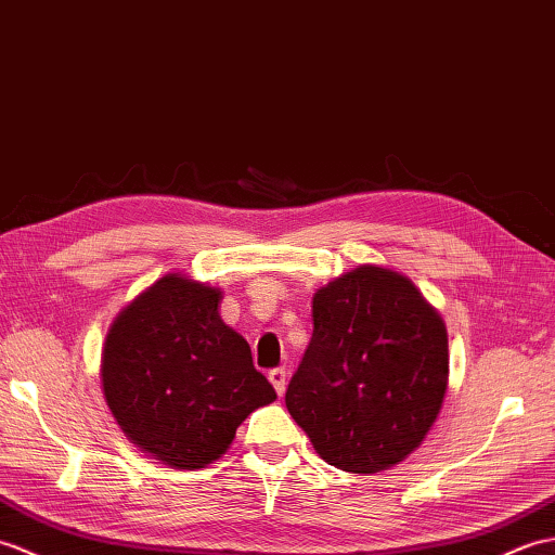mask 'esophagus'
I'll return each mask as SVG.
<instances>
[{
    "mask_svg": "<svg viewBox=\"0 0 555 555\" xmlns=\"http://www.w3.org/2000/svg\"><path fill=\"white\" fill-rule=\"evenodd\" d=\"M268 379H270V385L275 387L278 397H282V393H285V387H287V373L282 371V367H275V371L268 373Z\"/></svg>",
    "mask_w": 555,
    "mask_h": 555,
    "instance_id": "obj_1",
    "label": "esophagus"
}]
</instances>
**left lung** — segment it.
Here are the masks:
<instances>
[{"instance_id": "left-lung-1", "label": "left lung", "mask_w": 555, "mask_h": 555, "mask_svg": "<svg viewBox=\"0 0 555 555\" xmlns=\"http://www.w3.org/2000/svg\"><path fill=\"white\" fill-rule=\"evenodd\" d=\"M447 385L444 320L409 278L367 263L313 294V335L285 403L320 459L373 475L423 444Z\"/></svg>"}]
</instances>
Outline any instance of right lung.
Here are the masks:
<instances>
[{"label": "right lung", "mask_w": 555, "mask_h": 555, "mask_svg": "<svg viewBox=\"0 0 555 555\" xmlns=\"http://www.w3.org/2000/svg\"><path fill=\"white\" fill-rule=\"evenodd\" d=\"M220 289L168 273L122 309L104 341V399L142 453L196 470L223 455L237 427L273 403L251 349L218 313Z\"/></svg>", "instance_id": "right-lung-1"}]
</instances>
